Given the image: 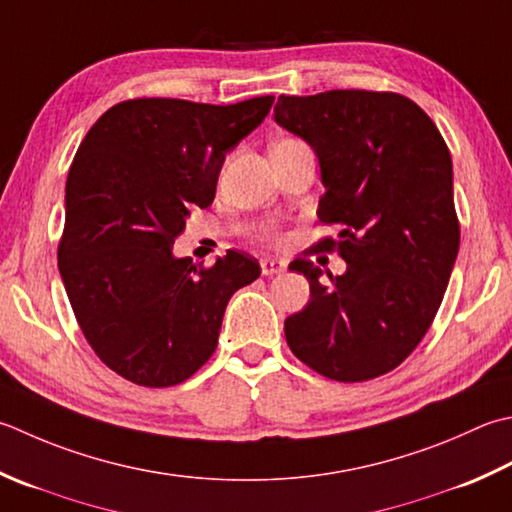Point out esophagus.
I'll return each instance as SVG.
<instances>
[{
    "instance_id": "obj_1",
    "label": "esophagus",
    "mask_w": 512,
    "mask_h": 512,
    "mask_svg": "<svg viewBox=\"0 0 512 512\" xmlns=\"http://www.w3.org/2000/svg\"><path fill=\"white\" fill-rule=\"evenodd\" d=\"M284 270H286V262H282V259H273V257L262 259L264 275H277V273H284Z\"/></svg>"
}]
</instances>
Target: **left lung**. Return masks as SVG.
Returning <instances> with one entry per match:
<instances>
[{"label": "left lung", "instance_id": "1", "mask_svg": "<svg viewBox=\"0 0 512 512\" xmlns=\"http://www.w3.org/2000/svg\"><path fill=\"white\" fill-rule=\"evenodd\" d=\"M275 122L313 146L326 186L317 217L339 226L315 250L342 255L324 282L308 257L310 299L284 324L297 359L335 382L397 368L428 333L459 250L453 162L413 99L377 90L279 95Z\"/></svg>", "mask_w": 512, "mask_h": 512}]
</instances>
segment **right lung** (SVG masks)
Listing matches in <instances>:
<instances>
[{
	"label": "right lung",
	"mask_w": 512,
	"mask_h": 512,
	"mask_svg": "<svg viewBox=\"0 0 512 512\" xmlns=\"http://www.w3.org/2000/svg\"><path fill=\"white\" fill-rule=\"evenodd\" d=\"M273 102L128 99L79 144L66 179L59 273L86 342L128 382L166 388L195 375L215 353L228 299L262 273L242 250L206 268L175 259L173 244L190 210L213 204L226 153Z\"/></svg>",
	"instance_id": "1"
}]
</instances>
